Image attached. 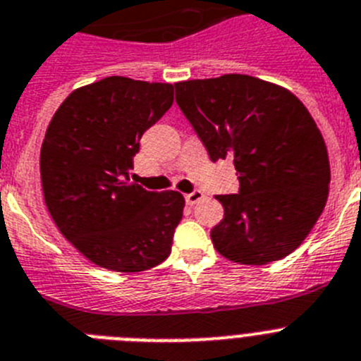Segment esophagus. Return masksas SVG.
<instances>
[{"label":"esophagus","mask_w":361,"mask_h":361,"mask_svg":"<svg viewBox=\"0 0 361 361\" xmlns=\"http://www.w3.org/2000/svg\"><path fill=\"white\" fill-rule=\"evenodd\" d=\"M200 200H203L202 190H192V192L185 194V202H187V205H196Z\"/></svg>","instance_id":"obj_1"}]
</instances>
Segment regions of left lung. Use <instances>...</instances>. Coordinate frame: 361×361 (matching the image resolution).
<instances>
[{
	"label": "left lung",
	"instance_id": "1",
	"mask_svg": "<svg viewBox=\"0 0 361 361\" xmlns=\"http://www.w3.org/2000/svg\"><path fill=\"white\" fill-rule=\"evenodd\" d=\"M176 103L212 161L234 159L240 192L216 196V250L265 265L300 247L329 196L327 147L300 99L245 74L176 83Z\"/></svg>",
	"mask_w": 361,
	"mask_h": 361
}]
</instances>
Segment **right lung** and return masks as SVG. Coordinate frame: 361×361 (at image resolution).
Masks as SVG:
<instances>
[{
	"mask_svg": "<svg viewBox=\"0 0 361 361\" xmlns=\"http://www.w3.org/2000/svg\"><path fill=\"white\" fill-rule=\"evenodd\" d=\"M172 102L171 83L111 76L74 90L50 120L39 154L47 209L99 267L142 272L171 255L183 196L145 190L128 171L143 133Z\"/></svg>",
	"mask_w": 361,
	"mask_h": 361,
	"instance_id": "obj_1",
	"label": "right lung"
}]
</instances>
